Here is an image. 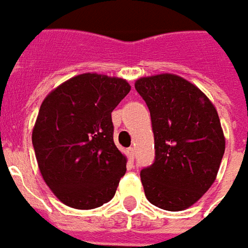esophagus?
I'll use <instances>...</instances> for the list:
<instances>
[{
  "label": "esophagus",
  "mask_w": 248,
  "mask_h": 248,
  "mask_svg": "<svg viewBox=\"0 0 248 248\" xmlns=\"http://www.w3.org/2000/svg\"><path fill=\"white\" fill-rule=\"evenodd\" d=\"M126 152H127V155H129V158H131V160H133V158H134V153H136L134 148H131V146H130V148H127V150H126Z\"/></svg>",
  "instance_id": "1"
}]
</instances>
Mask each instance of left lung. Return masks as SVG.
<instances>
[{
    "mask_svg": "<svg viewBox=\"0 0 248 248\" xmlns=\"http://www.w3.org/2000/svg\"><path fill=\"white\" fill-rule=\"evenodd\" d=\"M154 134L153 164L141 170L145 196L158 208L183 211L214 184L226 141L211 100L192 83L172 74L141 78Z\"/></svg>",
    "mask_w": 248,
    "mask_h": 248,
    "instance_id": "8db88e82",
    "label": "left lung"
}]
</instances>
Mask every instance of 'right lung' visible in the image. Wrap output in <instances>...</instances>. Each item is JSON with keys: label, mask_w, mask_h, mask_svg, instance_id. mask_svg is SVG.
Returning a JSON list of instances; mask_svg holds the SVG:
<instances>
[{"label": "right lung", "mask_w": 248, "mask_h": 248, "mask_svg": "<svg viewBox=\"0 0 248 248\" xmlns=\"http://www.w3.org/2000/svg\"><path fill=\"white\" fill-rule=\"evenodd\" d=\"M129 91L124 79L83 74L41 103L32 143L44 181L65 205L93 209L115 195L126 157L114 143L111 112Z\"/></svg>", "instance_id": "add662e5"}]
</instances>
